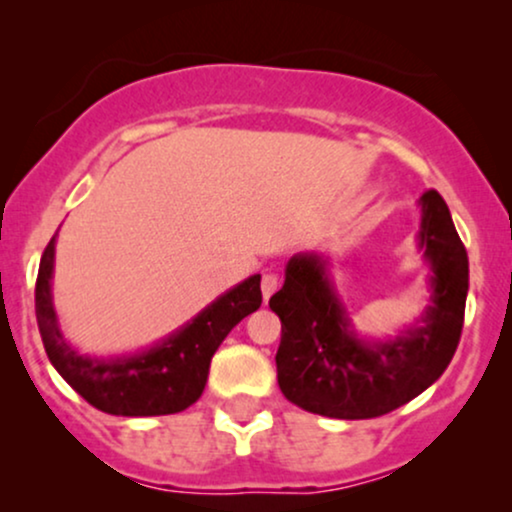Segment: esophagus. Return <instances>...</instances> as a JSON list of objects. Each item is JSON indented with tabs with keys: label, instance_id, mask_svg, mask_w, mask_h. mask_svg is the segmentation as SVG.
Listing matches in <instances>:
<instances>
[{
	"label": "esophagus",
	"instance_id": "34e87169",
	"mask_svg": "<svg viewBox=\"0 0 512 512\" xmlns=\"http://www.w3.org/2000/svg\"><path fill=\"white\" fill-rule=\"evenodd\" d=\"M276 289H279V276L272 274V272H267V274L262 276V296H264V301H269V298L274 296Z\"/></svg>",
	"mask_w": 512,
	"mask_h": 512
}]
</instances>
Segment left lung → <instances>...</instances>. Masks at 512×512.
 <instances>
[{"instance_id":"left-lung-1","label":"left lung","mask_w":512,"mask_h":512,"mask_svg":"<svg viewBox=\"0 0 512 512\" xmlns=\"http://www.w3.org/2000/svg\"><path fill=\"white\" fill-rule=\"evenodd\" d=\"M416 248L428 267V305L395 337L358 332L327 252H298L269 298L281 320L276 378L289 402L330 419H375L428 390L448 368L462 334L469 260L436 190L419 199Z\"/></svg>"}]
</instances>
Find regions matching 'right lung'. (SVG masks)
Returning a JSON list of instances; mask_svg holds the SVG:
<instances>
[{
    "label": "right lung",
    "mask_w": 512,
    "mask_h": 512,
    "mask_svg": "<svg viewBox=\"0 0 512 512\" xmlns=\"http://www.w3.org/2000/svg\"><path fill=\"white\" fill-rule=\"evenodd\" d=\"M52 236L43 252L35 284V315L45 354L57 373L93 404L113 416H163L178 414L202 397L209 378L211 356L228 332L262 303L260 274L221 293L190 322L170 332L161 342L117 356H88L64 337L52 301L55 274Z\"/></svg>",
    "instance_id": "1"
}]
</instances>
